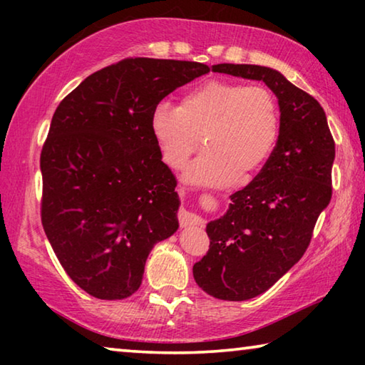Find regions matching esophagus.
<instances>
[{"mask_svg": "<svg viewBox=\"0 0 365 365\" xmlns=\"http://www.w3.org/2000/svg\"><path fill=\"white\" fill-rule=\"evenodd\" d=\"M178 222H180V227L182 228L195 227V225H201L202 224V220H201L200 215L190 212V211H187V209H180V211H178Z\"/></svg>", "mask_w": 365, "mask_h": 365, "instance_id": "obj_1", "label": "esophagus"}]
</instances>
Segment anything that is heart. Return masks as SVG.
Returning a JSON list of instances; mask_svg holds the SVG:
<instances>
[{
	"label": "heart",
	"instance_id": "b5f03b06",
	"mask_svg": "<svg viewBox=\"0 0 365 365\" xmlns=\"http://www.w3.org/2000/svg\"><path fill=\"white\" fill-rule=\"evenodd\" d=\"M282 113L274 91L211 78L191 88L180 106L160 101L151 114V132L165 163L182 169L200 145L207 150L185 172V180L201 187L251 177L274 153L280 137Z\"/></svg>",
	"mask_w": 365,
	"mask_h": 365
}]
</instances>
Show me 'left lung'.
<instances>
[{
  "label": "left lung",
  "instance_id": "obj_1",
  "mask_svg": "<svg viewBox=\"0 0 365 365\" xmlns=\"http://www.w3.org/2000/svg\"><path fill=\"white\" fill-rule=\"evenodd\" d=\"M212 71L262 80L282 113L274 153L248 187L230 196L228 211L209 222V251L193 265L202 292L246 301L267 292L306 252L331 200L335 141L319 101L279 71L252 64H217Z\"/></svg>",
  "mask_w": 365,
  "mask_h": 365
}]
</instances>
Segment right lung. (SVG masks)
Here are the masks:
<instances>
[{"mask_svg": "<svg viewBox=\"0 0 365 365\" xmlns=\"http://www.w3.org/2000/svg\"><path fill=\"white\" fill-rule=\"evenodd\" d=\"M207 72L193 61L127 58L86 77L53 115L40 156L41 224L67 275L98 299L137 292L154 245L177 232V180L151 114Z\"/></svg>", "mask_w": 365, "mask_h": 365, "instance_id": "1", "label": "right lung"}]
</instances>
